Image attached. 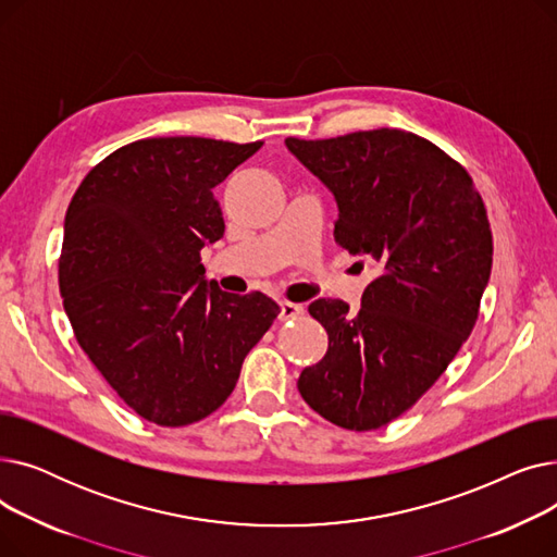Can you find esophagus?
Returning a JSON list of instances; mask_svg holds the SVG:
<instances>
[{
  "label": "esophagus",
  "instance_id": "esophagus-1",
  "mask_svg": "<svg viewBox=\"0 0 557 557\" xmlns=\"http://www.w3.org/2000/svg\"><path fill=\"white\" fill-rule=\"evenodd\" d=\"M305 315V307L302 305H296V302H280V320H294V318H300Z\"/></svg>",
  "mask_w": 557,
  "mask_h": 557
}]
</instances>
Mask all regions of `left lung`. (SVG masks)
<instances>
[{"label": "left lung", "mask_w": 557, "mask_h": 557, "mask_svg": "<svg viewBox=\"0 0 557 557\" xmlns=\"http://www.w3.org/2000/svg\"><path fill=\"white\" fill-rule=\"evenodd\" d=\"M286 146L334 194L336 244L376 267L359 311L309 305L330 347L298 391L332 424L372 431L406 413L472 334L492 271L485 205L462 164L399 128Z\"/></svg>", "instance_id": "1"}]
</instances>
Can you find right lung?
Masks as SVG:
<instances>
[{
  "mask_svg": "<svg viewBox=\"0 0 557 557\" xmlns=\"http://www.w3.org/2000/svg\"><path fill=\"white\" fill-rule=\"evenodd\" d=\"M263 141L149 137L78 185L58 286L83 352L133 411L160 426L214 413L280 307L208 284L205 244L223 237L214 187Z\"/></svg>",
  "mask_w": 557,
  "mask_h": 557,
  "instance_id": "1",
  "label": "right lung"
}]
</instances>
